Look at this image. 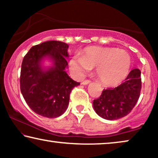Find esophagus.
I'll list each match as a JSON object with an SVG mask.
<instances>
[{
	"mask_svg": "<svg viewBox=\"0 0 158 158\" xmlns=\"http://www.w3.org/2000/svg\"><path fill=\"white\" fill-rule=\"evenodd\" d=\"M90 83V81H89V80H85V81L82 82V84H83V85H88V84H89Z\"/></svg>",
	"mask_w": 158,
	"mask_h": 158,
	"instance_id": "esophagus-1",
	"label": "esophagus"
}]
</instances>
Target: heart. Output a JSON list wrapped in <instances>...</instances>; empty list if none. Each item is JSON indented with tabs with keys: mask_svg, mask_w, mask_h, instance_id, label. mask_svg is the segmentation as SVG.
I'll list each match as a JSON object with an SVG mask.
<instances>
[{
	"mask_svg": "<svg viewBox=\"0 0 158 158\" xmlns=\"http://www.w3.org/2000/svg\"><path fill=\"white\" fill-rule=\"evenodd\" d=\"M70 66L79 76L96 67V74L101 83L116 85L128 75L131 58L126 51L117 48L90 47L84 49L82 56H73Z\"/></svg>",
	"mask_w": 158,
	"mask_h": 158,
	"instance_id": "obj_1",
	"label": "heart"
}]
</instances>
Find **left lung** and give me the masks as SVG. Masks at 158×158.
Wrapping results in <instances>:
<instances>
[{
  "instance_id": "8db88e82",
  "label": "left lung",
  "mask_w": 158,
  "mask_h": 158,
  "mask_svg": "<svg viewBox=\"0 0 158 158\" xmlns=\"http://www.w3.org/2000/svg\"><path fill=\"white\" fill-rule=\"evenodd\" d=\"M142 88L141 72L134 69L124 82L116 88H108L94 100V109L99 116L116 120L130 113L139 98Z\"/></svg>"
}]
</instances>
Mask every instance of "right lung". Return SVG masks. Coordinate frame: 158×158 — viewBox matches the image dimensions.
<instances>
[{"label":"right lung","mask_w":158,"mask_h":158,"mask_svg":"<svg viewBox=\"0 0 158 158\" xmlns=\"http://www.w3.org/2000/svg\"><path fill=\"white\" fill-rule=\"evenodd\" d=\"M68 45L59 41H48L33 46L23 57L20 88L23 98L32 111L47 118H56L64 113L70 94L80 83L67 74ZM47 56L53 66L47 70L41 60Z\"/></svg>","instance_id":"obj_1"}]
</instances>
